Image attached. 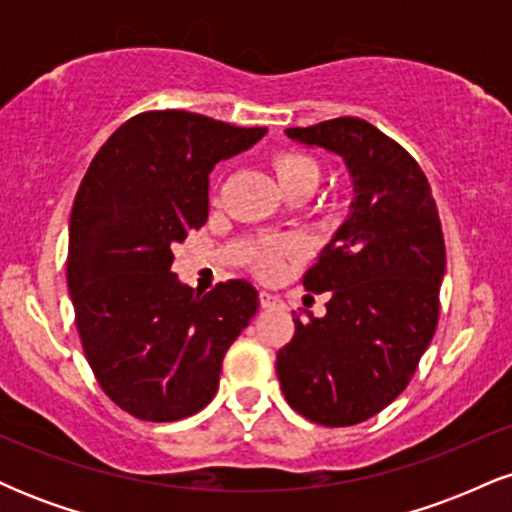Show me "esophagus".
Masks as SVG:
<instances>
[{
  "label": "esophagus",
  "mask_w": 512,
  "mask_h": 512,
  "mask_svg": "<svg viewBox=\"0 0 512 512\" xmlns=\"http://www.w3.org/2000/svg\"><path fill=\"white\" fill-rule=\"evenodd\" d=\"M260 303H262V308H284V301H281L276 293H269V291L260 293Z\"/></svg>",
  "instance_id": "34e87169"
}]
</instances>
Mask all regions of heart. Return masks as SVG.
Masks as SVG:
<instances>
[{"instance_id": "obj_1", "label": "heart", "mask_w": 512, "mask_h": 512, "mask_svg": "<svg viewBox=\"0 0 512 512\" xmlns=\"http://www.w3.org/2000/svg\"><path fill=\"white\" fill-rule=\"evenodd\" d=\"M274 170L279 175L284 190L289 187L303 185V182H310V185H317L320 180V168L310 156L301 154V151H281L279 156L274 158ZM289 250V245L284 243H267L262 250V269L264 272H274L279 267L281 255Z\"/></svg>"}]
</instances>
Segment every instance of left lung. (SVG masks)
<instances>
[{
	"instance_id": "8db88e82",
	"label": "left lung",
	"mask_w": 512,
	"mask_h": 512,
	"mask_svg": "<svg viewBox=\"0 0 512 512\" xmlns=\"http://www.w3.org/2000/svg\"><path fill=\"white\" fill-rule=\"evenodd\" d=\"M291 139L344 158L351 214L303 274L330 293L327 315L293 317L276 354L281 392L305 419L354 426L402 395L440 315L445 240L424 170L407 149L358 117L286 129Z\"/></svg>"
}]
</instances>
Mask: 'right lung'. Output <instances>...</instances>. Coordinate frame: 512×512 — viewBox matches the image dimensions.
<instances>
[{
    "label": "right lung",
    "instance_id": "obj_1",
    "mask_svg": "<svg viewBox=\"0 0 512 512\" xmlns=\"http://www.w3.org/2000/svg\"><path fill=\"white\" fill-rule=\"evenodd\" d=\"M267 127L187 110L129 117L93 156L69 219L67 286L98 385L134 419L197 414L219 390L228 346L257 313L243 279L204 296L180 284L173 248L209 216V173Z\"/></svg>",
    "mask_w": 512,
    "mask_h": 512
}]
</instances>
